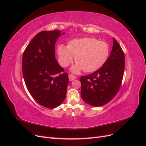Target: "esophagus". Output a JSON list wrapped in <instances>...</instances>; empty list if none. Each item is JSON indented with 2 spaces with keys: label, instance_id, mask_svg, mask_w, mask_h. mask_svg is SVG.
<instances>
[{
  "label": "esophagus",
  "instance_id": "34e87169",
  "mask_svg": "<svg viewBox=\"0 0 146 146\" xmlns=\"http://www.w3.org/2000/svg\"><path fill=\"white\" fill-rule=\"evenodd\" d=\"M76 78V77L74 76L72 74H69V81H72L75 79Z\"/></svg>",
  "mask_w": 146,
  "mask_h": 146
}]
</instances>
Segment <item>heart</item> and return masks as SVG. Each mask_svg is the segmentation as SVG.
Returning <instances> with one entry per match:
<instances>
[{
    "label": "heart",
    "instance_id": "b5f03b06",
    "mask_svg": "<svg viewBox=\"0 0 146 146\" xmlns=\"http://www.w3.org/2000/svg\"><path fill=\"white\" fill-rule=\"evenodd\" d=\"M109 54L107 42L90 37L74 39L68 42V46L60 44L57 47L58 62L62 67L68 66L75 56L77 63L72 68L75 73L83 69L86 72L98 70L107 61Z\"/></svg>",
    "mask_w": 146,
    "mask_h": 146
}]
</instances>
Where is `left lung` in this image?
<instances>
[{
    "instance_id": "8db88e82",
    "label": "left lung",
    "mask_w": 146,
    "mask_h": 146,
    "mask_svg": "<svg viewBox=\"0 0 146 146\" xmlns=\"http://www.w3.org/2000/svg\"><path fill=\"white\" fill-rule=\"evenodd\" d=\"M125 68V56L121 47L113 38V46L103 66L88 76H82L81 97L91 106L107 104L120 89Z\"/></svg>"
}]
</instances>
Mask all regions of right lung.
I'll return each instance as SVG.
<instances>
[{
	"label": "right lung",
	"mask_w": 146,
	"mask_h": 146,
	"mask_svg": "<svg viewBox=\"0 0 146 146\" xmlns=\"http://www.w3.org/2000/svg\"><path fill=\"white\" fill-rule=\"evenodd\" d=\"M61 31H42L25 49L22 69L25 85L32 98L47 108L64 100L69 83L68 73L55 58V44ZM58 74V76H56Z\"/></svg>",
	"instance_id": "right-lung-1"
}]
</instances>
